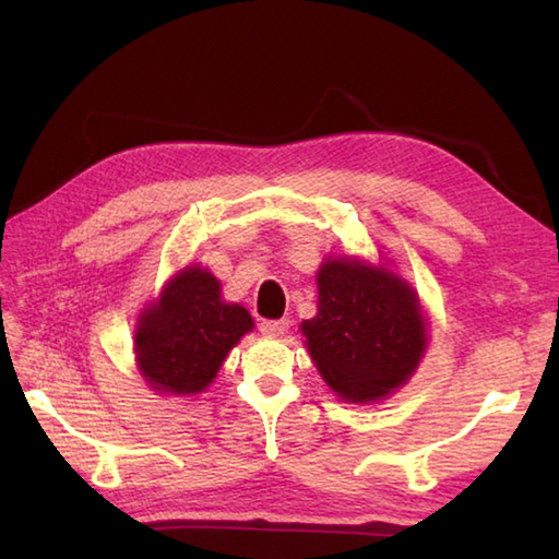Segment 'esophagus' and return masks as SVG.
<instances>
[{
  "label": "esophagus",
  "instance_id": "esophagus-1",
  "mask_svg": "<svg viewBox=\"0 0 559 559\" xmlns=\"http://www.w3.org/2000/svg\"><path fill=\"white\" fill-rule=\"evenodd\" d=\"M288 326H290L288 319H264V322L259 324L261 334L266 336H283L288 331Z\"/></svg>",
  "mask_w": 559,
  "mask_h": 559
}]
</instances>
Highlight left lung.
Returning a JSON list of instances; mask_svg holds the SVG:
<instances>
[{
  "mask_svg": "<svg viewBox=\"0 0 559 559\" xmlns=\"http://www.w3.org/2000/svg\"><path fill=\"white\" fill-rule=\"evenodd\" d=\"M317 283L319 310L302 322V334L326 384L362 403L406 382L427 343L408 283L350 259L326 261Z\"/></svg>",
  "mask_w": 559,
  "mask_h": 559,
  "instance_id": "1",
  "label": "left lung"
}]
</instances>
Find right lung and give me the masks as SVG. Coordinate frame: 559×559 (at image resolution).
<instances>
[{
    "label": "right lung",
    "instance_id": "obj_1",
    "mask_svg": "<svg viewBox=\"0 0 559 559\" xmlns=\"http://www.w3.org/2000/svg\"><path fill=\"white\" fill-rule=\"evenodd\" d=\"M249 329L252 317L245 307L221 300L216 276L189 266L141 317L139 367L156 391L197 394L213 382L225 355Z\"/></svg>",
    "mask_w": 559,
    "mask_h": 559
}]
</instances>
